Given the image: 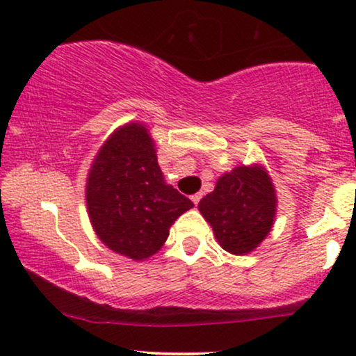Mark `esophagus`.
Returning <instances> with one entry per match:
<instances>
[{
  "label": "esophagus",
  "instance_id": "1",
  "mask_svg": "<svg viewBox=\"0 0 356 356\" xmlns=\"http://www.w3.org/2000/svg\"><path fill=\"white\" fill-rule=\"evenodd\" d=\"M201 198H203V193H196V195L191 196V201H193V203H195V204H198Z\"/></svg>",
  "mask_w": 356,
  "mask_h": 356
}]
</instances>
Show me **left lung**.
<instances>
[{"label": "left lung", "instance_id": "8db88e82", "mask_svg": "<svg viewBox=\"0 0 356 356\" xmlns=\"http://www.w3.org/2000/svg\"><path fill=\"white\" fill-rule=\"evenodd\" d=\"M222 249L236 256L259 248L274 226L277 195L264 166L241 165L218 178L198 204Z\"/></svg>", "mask_w": 356, "mask_h": 356}]
</instances>
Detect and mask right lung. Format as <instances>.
<instances>
[{"label": "right lung", "instance_id": "1", "mask_svg": "<svg viewBox=\"0 0 356 356\" xmlns=\"http://www.w3.org/2000/svg\"><path fill=\"white\" fill-rule=\"evenodd\" d=\"M90 225L113 252L145 261L161 249L170 227L193 204L165 181L147 125L130 122L111 134L86 183Z\"/></svg>", "mask_w": 356, "mask_h": 356}]
</instances>
